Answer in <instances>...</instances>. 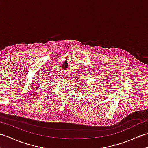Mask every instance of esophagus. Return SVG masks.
<instances>
[{
  "instance_id": "1",
  "label": "esophagus",
  "mask_w": 148,
  "mask_h": 148,
  "mask_svg": "<svg viewBox=\"0 0 148 148\" xmlns=\"http://www.w3.org/2000/svg\"><path fill=\"white\" fill-rule=\"evenodd\" d=\"M64 75H63V76H64L65 77H66V78H68L69 77V74H68V73H67V72H65L64 74H63Z\"/></svg>"
}]
</instances>
